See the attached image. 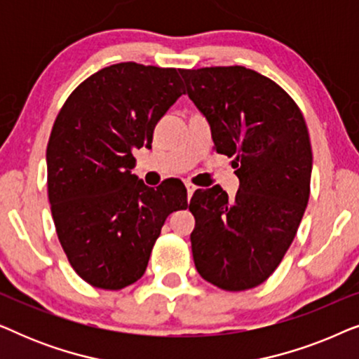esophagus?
I'll use <instances>...</instances> for the list:
<instances>
[{
	"label": "esophagus",
	"instance_id": "obj_1",
	"mask_svg": "<svg viewBox=\"0 0 359 359\" xmlns=\"http://www.w3.org/2000/svg\"><path fill=\"white\" fill-rule=\"evenodd\" d=\"M186 189H188V199H191V198H193L194 191L198 189V188H196V186H194L193 183H186Z\"/></svg>",
	"mask_w": 359,
	"mask_h": 359
}]
</instances>
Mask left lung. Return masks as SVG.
Returning a JSON list of instances; mask_svg holds the SVG:
<instances>
[{
	"label": "left lung",
	"instance_id": "obj_1",
	"mask_svg": "<svg viewBox=\"0 0 359 359\" xmlns=\"http://www.w3.org/2000/svg\"><path fill=\"white\" fill-rule=\"evenodd\" d=\"M208 117L214 150L233 156L235 198L198 189L191 248L198 273L224 291L257 287L291 247L311 194L312 147L301 109L262 73L245 67L180 70Z\"/></svg>",
	"mask_w": 359,
	"mask_h": 359
}]
</instances>
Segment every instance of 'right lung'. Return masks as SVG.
Returning a JSON list of instances; mask_svg holds the SVG:
<instances>
[{
    "label": "right lung",
    "instance_id": "right-lung-1",
    "mask_svg": "<svg viewBox=\"0 0 359 359\" xmlns=\"http://www.w3.org/2000/svg\"><path fill=\"white\" fill-rule=\"evenodd\" d=\"M183 91L176 68L116 63L78 85L53 122L47 191L60 245L91 286L119 291L144 276L173 210L188 208L181 181L149 188L132 175L135 149Z\"/></svg>",
    "mask_w": 359,
    "mask_h": 359
}]
</instances>
